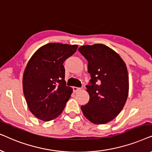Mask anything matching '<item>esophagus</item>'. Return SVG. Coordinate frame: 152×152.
Wrapping results in <instances>:
<instances>
[{
    "mask_svg": "<svg viewBox=\"0 0 152 152\" xmlns=\"http://www.w3.org/2000/svg\"><path fill=\"white\" fill-rule=\"evenodd\" d=\"M72 88H73V91L75 92H77V91H80L81 89H82V88H79V87H76V86H74Z\"/></svg>",
    "mask_w": 152,
    "mask_h": 152,
    "instance_id": "obj_1",
    "label": "esophagus"
}]
</instances>
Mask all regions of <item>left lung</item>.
I'll return each mask as SVG.
<instances>
[{
    "instance_id": "1",
    "label": "left lung",
    "mask_w": 152,
    "mask_h": 152,
    "mask_svg": "<svg viewBox=\"0 0 152 152\" xmlns=\"http://www.w3.org/2000/svg\"><path fill=\"white\" fill-rule=\"evenodd\" d=\"M78 50L88 61L91 77L86 86L90 99L81 109L93 123H107L120 113L127 99L126 64L113 50L101 43L82 45Z\"/></svg>"
}]
</instances>
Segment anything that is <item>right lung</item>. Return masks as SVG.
<instances>
[{
	"mask_svg": "<svg viewBox=\"0 0 152 152\" xmlns=\"http://www.w3.org/2000/svg\"><path fill=\"white\" fill-rule=\"evenodd\" d=\"M77 45L49 43L39 48L27 64L23 89L30 111L43 121L62 113L72 88L65 82L64 61L75 53Z\"/></svg>",
	"mask_w": 152,
	"mask_h": 152,
	"instance_id": "1",
	"label": "right lung"
}]
</instances>
